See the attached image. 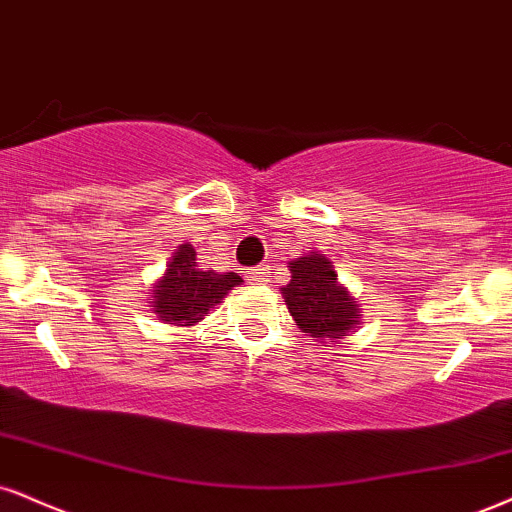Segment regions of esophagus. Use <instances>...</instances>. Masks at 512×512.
Returning <instances> with one entry per match:
<instances>
[{
    "instance_id": "1",
    "label": "esophagus",
    "mask_w": 512,
    "mask_h": 512,
    "mask_svg": "<svg viewBox=\"0 0 512 512\" xmlns=\"http://www.w3.org/2000/svg\"><path fill=\"white\" fill-rule=\"evenodd\" d=\"M267 276H269L267 264H257V267L250 269L245 279H248V283H264V281H267Z\"/></svg>"
}]
</instances>
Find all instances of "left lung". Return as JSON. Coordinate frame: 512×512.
Returning a JSON list of instances; mask_svg holds the SVG:
<instances>
[{"instance_id":"8db88e82","label":"left lung","mask_w":512,"mask_h":512,"mask_svg":"<svg viewBox=\"0 0 512 512\" xmlns=\"http://www.w3.org/2000/svg\"><path fill=\"white\" fill-rule=\"evenodd\" d=\"M288 312L312 338L346 336L357 324V305L336 281L334 264L324 255H305L291 262V283L283 288Z\"/></svg>"}]
</instances>
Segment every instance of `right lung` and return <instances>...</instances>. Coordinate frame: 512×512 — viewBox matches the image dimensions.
Returning a JSON list of instances; mask_svg holds the SVG:
<instances>
[{"instance_id": "add662e5", "label": "right lung", "mask_w": 512, "mask_h": 512, "mask_svg": "<svg viewBox=\"0 0 512 512\" xmlns=\"http://www.w3.org/2000/svg\"><path fill=\"white\" fill-rule=\"evenodd\" d=\"M240 276L233 272H202L197 269L195 248L183 243L178 245L174 260L169 262L164 279L155 286V303L152 310L166 324L193 326L207 315L209 307L224 300L233 286H240Z\"/></svg>"}]
</instances>
